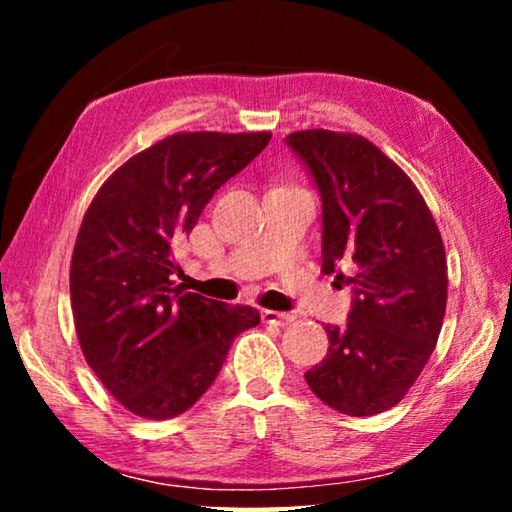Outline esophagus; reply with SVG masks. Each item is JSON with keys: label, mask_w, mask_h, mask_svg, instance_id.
Listing matches in <instances>:
<instances>
[{"label": "esophagus", "mask_w": 512, "mask_h": 512, "mask_svg": "<svg viewBox=\"0 0 512 512\" xmlns=\"http://www.w3.org/2000/svg\"><path fill=\"white\" fill-rule=\"evenodd\" d=\"M262 320L264 323H273V325H289L293 316L284 314V311H273V309H262Z\"/></svg>", "instance_id": "obj_1"}]
</instances>
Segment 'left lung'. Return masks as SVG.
I'll use <instances>...</instances> for the list:
<instances>
[{"instance_id":"left-lung-1","label":"left lung","mask_w":512,"mask_h":512,"mask_svg":"<svg viewBox=\"0 0 512 512\" xmlns=\"http://www.w3.org/2000/svg\"><path fill=\"white\" fill-rule=\"evenodd\" d=\"M287 142L323 198L320 273L354 287L345 327L327 325V357L305 372L320 402L363 418L393 409L427 366L447 309L443 237L420 189L357 133L296 131Z\"/></svg>"}]
</instances>
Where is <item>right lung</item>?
I'll use <instances>...</instances> for the list:
<instances>
[{
	"mask_svg": "<svg viewBox=\"0 0 512 512\" xmlns=\"http://www.w3.org/2000/svg\"><path fill=\"white\" fill-rule=\"evenodd\" d=\"M271 133H173L126 160L94 194L76 235L69 293L83 357L115 400L169 420L214 384L259 311L176 287V241Z\"/></svg>",
	"mask_w": 512,
	"mask_h": 512,
	"instance_id": "obj_1",
	"label": "right lung"
}]
</instances>
